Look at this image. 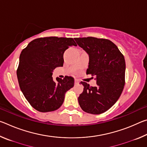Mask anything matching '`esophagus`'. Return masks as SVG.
I'll return each instance as SVG.
<instances>
[{
  "label": "esophagus",
  "instance_id": "obj_1",
  "mask_svg": "<svg viewBox=\"0 0 147 147\" xmlns=\"http://www.w3.org/2000/svg\"><path fill=\"white\" fill-rule=\"evenodd\" d=\"M74 83H75L76 84H78V83H79V81H78L77 79H75V80H74Z\"/></svg>",
  "mask_w": 147,
  "mask_h": 147
}]
</instances>
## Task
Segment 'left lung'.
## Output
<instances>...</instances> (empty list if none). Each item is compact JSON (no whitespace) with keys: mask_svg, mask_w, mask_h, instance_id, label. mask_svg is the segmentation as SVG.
I'll return each mask as SVG.
<instances>
[{"mask_svg":"<svg viewBox=\"0 0 147 147\" xmlns=\"http://www.w3.org/2000/svg\"><path fill=\"white\" fill-rule=\"evenodd\" d=\"M74 40L89 55L86 74L95 76L96 80L95 87L81 82L84 91L80 94L78 103L86 113H102L115 104L123 92L126 69L124 56L108 39L88 37Z\"/></svg>","mask_w":147,"mask_h":147,"instance_id":"8db88e82","label":"left lung"}]
</instances>
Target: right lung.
Listing matches in <instances>:
<instances>
[{
  "label": "right lung",
  "instance_id": "right-lung-1",
  "mask_svg": "<svg viewBox=\"0 0 147 147\" xmlns=\"http://www.w3.org/2000/svg\"><path fill=\"white\" fill-rule=\"evenodd\" d=\"M77 46L73 38L47 37L34 39L22 51L17 70L20 89L34 109L40 112L58 109L65 94L74 86V78L65 76L53 80V72L63 65V53Z\"/></svg>",
  "mask_w": 147,
  "mask_h": 147
}]
</instances>
